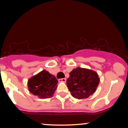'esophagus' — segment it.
<instances>
[{
  "mask_svg": "<svg viewBox=\"0 0 128 128\" xmlns=\"http://www.w3.org/2000/svg\"><path fill=\"white\" fill-rule=\"evenodd\" d=\"M58 81H59V82H66V78L59 79Z\"/></svg>",
  "mask_w": 128,
  "mask_h": 128,
  "instance_id": "1",
  "label": "esophagus"
}]
</instances>
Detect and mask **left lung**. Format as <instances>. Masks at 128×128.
<instances>
[{"label": "left lung", "instance_id": "8db88e82", "mask_svg": "<svg viewBox=\"0 0 128 128\" xmlns=\"http://www.w3.org/2000/svg\"><path fill=\"white\" fill-rule=\"evenodd\" d=\"M67 86L74 98H88L96 90L100 79L98 73L86 68L78 67L69 73Z\"/></svg>", "mask_w": 128, "mask_h": 128}]
</instances>
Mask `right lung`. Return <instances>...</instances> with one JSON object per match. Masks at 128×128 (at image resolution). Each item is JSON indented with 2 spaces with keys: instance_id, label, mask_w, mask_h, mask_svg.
Here are the masks:
<instances>
[{
  "instance_id": "add662e5",
  "label": "right lung",
  "mask_w": 128,
  "mask_h": 128,
  "mask_svg": "<svg viewBox=\"0 0 128 128\" xmlns=\"http://www.w3.org/2000/svg\"><path fill=\"white\" fill-rule=\"evenodd\" d=\"M58 80L55 76L46 70L38 73L29 79V92L42 99L51 98L56 89Z\"/></svg>"
}]
</instances>
